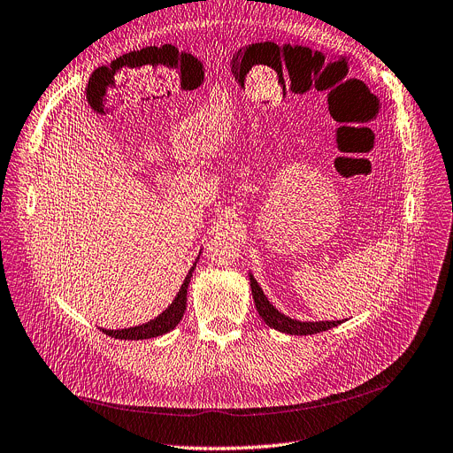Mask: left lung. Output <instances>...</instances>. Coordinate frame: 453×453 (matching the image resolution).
I'll return each instance as SVG.
<instances>
[{
    "label": "left lung",
    "mask_w": 453,
    "mask_h": 453,
    "mask_svg": "<svg viewBox=\"0 0 453 453\" xmlns=\"http://www.w3.org/2000/svg\"><path fill=\"white\" fill-rule=\"evenodd\" d=\"M250 288H252V297H254L259 316L270 328H275V330L290 334V335H311V334L325 332V330H330V328L341 325V321H316V323L297 321V319H292V318L281 314V311L277 310L268 301V297L263 294L261 287L257 285L252 273H250Z\"/></svg>",
    "instance_id": "left-lung-1"
}]
</instances>
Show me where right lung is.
Listing matches in <instances>:
<instances>
[{
	"mask_svg": "<svg viewBox=\"0 0 453 453\" xmlns=\"http://www.w3.org/2000/svg\"><path fill=\"white\" fill-rule=\"evenodd\" d=\"M199 259V257H197ZM196 259V263H197ZM196 263L194 266L188 270V275L185 277V281L176 296V299L172 301V304H168V308L163 311V314H159L156 319H150L149 323H143V325H137V326H132V328H123V330H107V328H101L103 334H107L111 337H116V339H125V341H139V339H150V337H157V335H163L170 330H173L178 326V323L183 319V314L187 310V288H188V283H190V277H192V272L196 268Z\"/></svg>",
	"mask_w": 453,
	"mask_h": 453,
	"instance_id": "1",
	"label": "right lung"
}]
</instances>
